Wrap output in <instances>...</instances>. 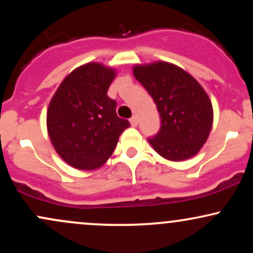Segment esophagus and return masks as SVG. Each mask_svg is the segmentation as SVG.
<instances>
[{
	"label": "esophagus",
	"mask_w": 253,
	"mask_h": 253,
	"mask_svg": "<svg viewBox=\"0 0 253 253\" xmlns=\"http://www.w3.org/2000/svg\"><path fill=\"white\" fill-rule=\"evenodd\" d=\"M129 123H130V125H132L133 127H136V126H138V123H139L138 117H136V115H133V117L129 119Z\"/></svg>",
	"instance_id": "obj_1"
}]
</instances>
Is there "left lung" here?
Masks as SVG:
<instances>
[{
	"label": "left lung",
	"instance_id": "8db88e82",
	"mask_svg": "<svg viewBox=\"0 0 253 253\" xmlns=\"http://www.w3.org/2000/svg\"><path fill=\"white\" fill-rule=\"evenodd\" d=\"M133 74L161 117L158 133L149 138L156 152L175 162L195 156L213 124V107L202 86L183 69L165 62L138 65Z\"/></svg>",
	"mask_w": 253,
	"mask_h": 253
}]
</instances>
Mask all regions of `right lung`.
I'll list each match as a JSON object with an SVG mask.
<instances>
[{
	"label": "right lung",
	"mask_w": 253,
	"mask_h": 253,
	"mask_svg": "<svg viewBox=\"0 0 253 253\" xmlns=\"http://www.w3.org/2000/svg\"><path fill=\"white\" fill-rule=\"evenodd\" d=\"M113 69L89 63L65 77L47 109V130L57 153L80 170L97 169L114 152L128 120L117 115L107 91Z\"/></svg>",
	"instance_id": "add662e5"
}]
</instances>
